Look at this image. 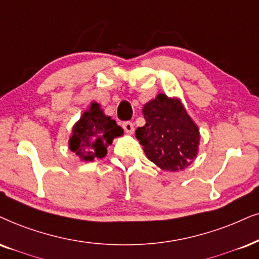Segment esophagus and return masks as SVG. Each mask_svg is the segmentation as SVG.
<instances>
[{"instance_id":"obj_1","label":"esophagus","mask_w":259,"mask_h":259,"mask_svg":"<svg viewBox=\"0 0 259 259\" xmlns=\"http://www.w3.org/2000/svg\"><path fill=\"white\" fill-rule=\"evenodd\" d=\"M123 129L126 134L132 135V134H134V130H135V127H134V124L132 122H124L123 123Z\"/></svg>"}]
</instances>
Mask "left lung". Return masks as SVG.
I'll return each instance as SVG.
<instances>
[{"mask_svg": "<svg viewBox=\"0 0 259 259\" xmlns=\"http://www.w3.org/2000/svg\"><path fill=\"white\" fill-rule=\"evenodd\" d=\"M146 124L136 139L146 156L163 171H183L198 154L199 129L179 98L159 93L143 105Z\"/></svg>", "mask_w": 259, "mask_h": 259, "instance_id": "obj_1", "label": "left lung"}]
</instances>
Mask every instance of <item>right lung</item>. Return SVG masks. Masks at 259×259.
<instances>
[{"mask_svg":"<svg viewBox=\"0 0 259 259\" xmlns=\"http://www.w3.org/2000/svg\"><path fill=\"white\" fill-rule=\"evenodd\" d=\"M123 133L116 120L106 116L99 104L92 101L90 107L74 124L69 137V149L81 161H93L104 158L113 139L122 136Z\"/></svg>","mask_w":259,"mask_h":259,"instance_id":"add662e5","label":"right lung"}]
</instances>
